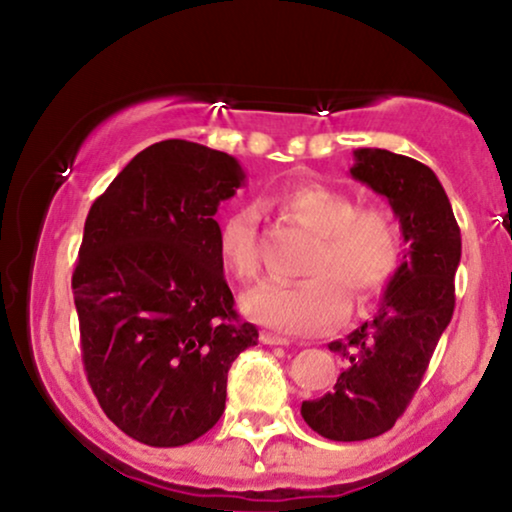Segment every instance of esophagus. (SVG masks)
I'll return each mask as SVG.
<instances>
[{"label": "esophagus", "mask_w": 512, "mask_h": 512, "mask_svg": "<svg viewBox=\"0 0 512 512\" xmlns=\"http://www.w3.org/2000/svg\"><path fill=\"white\" fill-rule=\"evenodd\" d=\"M262 344L269 346H289L291 339L289 337H281V334H272V332H262Z\"/></svg>", "instance_id": "34e87169"}]
</instances>
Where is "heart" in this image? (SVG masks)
<instances>
[{
  "label": "heart",
  "instance_id": "heart-1",
  "mask_svg": "<svg viewBox=\"0 0 512 512\" xmlns=\"http://www.w3.org/2000/svg\"><path fill=\"white\" fill-rule=\"evenodd\" d=\"M267 209L313 233L303 264L308 279L298 284L257 286L245 296V310L262 325L289 334L332 330L351 301L363 305L380 296L402 264V236L395 219L378 207H356L354 197L320 182H296L267 199ZM219 255L240 281L260 272L257 216L236 209L221 221Z\"/></svg>",
  "mask_w": 512,
  "mask_h": 512
}]
</instances>
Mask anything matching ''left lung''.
<instances>
[{
  "mask_svg": "<svg viewBox=\"0 0 512 512\" xmlns=\"http://www.w3.org/2000/svg\"><path fill=\"white\" fill-rule=\"evenodd\" d=\"M351 178L387 197L409 245L373 320L330 351L346 361L327 395L301 404L313 431L330 440L383 436L409 407L455 310L460 226L431 168L385 149H356Z\"/></svg>",
  "mask_w": 512,
  "mask_h": 512,
  "instance_id": "left-lung-1",
  "label": "left lung"
}]
</instances>
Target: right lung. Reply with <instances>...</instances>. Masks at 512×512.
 Wrapping results in <instances>:
<instances>
[{
  "mask_svg": "<svg viewBox=\"0 0 512 512\" xmlns=\"http://www.w3.org/2000/svg\"><path fill=\"white\" fill-rule=\"evenodd\" d=\"M245 173L233 156L166 139L139 151L86 216L72 276L93 395L129 438L178 448L226 409V380L257 344L223 276L219 204Z\"/></svg>",
  "mask_w": 512,
  "mask_h": 512,
  "instance_id": "1",
  "label": "right lung"
}]
</instances>
